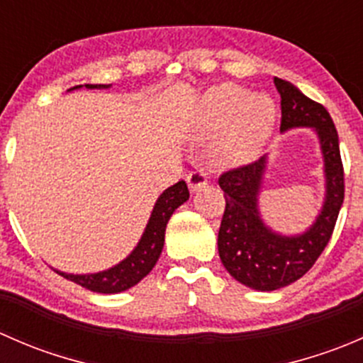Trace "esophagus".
<instances>
[{
	"label": "esophagus",
	"mask_w": 363,
	"mask_h": 363,
	"mask_svg": "<svg viewBox=\"0 0 363 363\" xmlns=\"http://www.w3.org/2000/svg\"><path fill=\"white\" fill-rule=\"evenodd\" d=\"M207 175H205L203 170H195L188 175V186L191 193L200 191V189L207 186Z\"/></svg>",
	"instance_id": "34e87169"
}]
</instances>
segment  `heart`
<instances>
[{
  "instance_id": "obj_1",
  "label": "heart",
  "mask_w": 363,
  "mask_h": 363,
  "mask_svg": "<svg viewBox=\"0 0 363 363\" xmlns=\"http://www.w3.org/2000/svg\"><path fill=\"white\" fill-rule=\"evenodd\" d=\"M277 119L276 101L265 93L251 94L235 84L208 89L200 100L193 121L196 138H211V161L230 168L251 163L272 137Z\"/></svg>"
}]
</instances>
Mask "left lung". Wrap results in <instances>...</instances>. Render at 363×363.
<instances>
[{
  "label": "left lung",
  "mask_w": 363,
  "mask_h": 363,
  "mask_svg": "<svg viewBox=\"0 0 363 363\" xmlns=\"http://www.w3.org/2000/svg\"><path fill=\"white\" fill-rule=\"evenodd\" d=\"M274 84L281 94V133L296 128L316 133L323 156L325 199L309 228L286 235L270 228L259 212L269 155L219 177L226 200L218 233L219 258L233 279L258 291L288 286L314 265L330 240L344 200L339 137L330 113L291 82L274 77Z\"/></svg>",
  "instance_id": "8db88e82"
}]
</instances>
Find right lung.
Instances as JSON below:
<instances>
[{
	"mask_svg": "<svg viewBox=\"0 0 363 363\" xmlns=\"http://www.w3.org/2000/svg\"><path fill=\"white\" fill-rule=\"evenodd\" d=\"M87 89H108L112 84H84ZM82 86H75L72 89H80ZM189 199L188 186L184 181H179L177 184L170 186L156 200L152 207L151 218L145 225L144 233L133 251L121 259L117 265L111 267L107 270L94 274H68L56 270L60 276L67 277L73 283L87 288L96 294H121V291L130 290L131 286L140 283L145 276L152 270V267L158 262L161 251L164 244V230H167L168 219L175 212L179 205H182Z\"/></svg>",
	"mask_w": 363,
	"mask_h": 363,
	"instance_id": "add662e5",
	"label": "right lung"
}]
</instances>
